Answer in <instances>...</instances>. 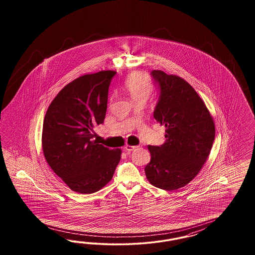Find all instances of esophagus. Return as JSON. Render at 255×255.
<instances>
[{"instance_id":"1","label":"esophagus","mask_w":255,"mask_h":255,"mask_svg":"<svg viewBox=\"0 0 255 255\" xmlns=\"http://www.w3.org/2000/svg\"><path fill=\"white\" fill-rule=\"evenodd\" d=\"M124 148H125L127 151H132V150H134L135 148H137V147H135V146H130V145H126Z\"/></svg>"}]
</instances>
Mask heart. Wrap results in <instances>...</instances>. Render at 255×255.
<instances>
[{
  "instance_id": "b5f03b06",
  "label": "heart",
  "mask_w": 255,
  "mask_h": 255,
  "mask_svg": "<svg viewBox=\"0 0 255 255\" xmlns=\"http://www.w3.org/2000/svg\"><path fill=\"white\" fill-rule=\"evenodd\" d=\"M123 89L134 103L146 102L153 92V84L146 73L137 72L125 79Z\"/></svg>"
}]
</instances>
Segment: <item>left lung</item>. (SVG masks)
<instances>
[{"mask_svg": "<svg viewBox=\"0 0 255 255\" xmlns=\"http://www.w3.org/2000/svg\"><path fill=\"white\" fill-rule=\"evenodd\" d=\"M160 96L153 117L164 125L165 142L147 146L145 173L150 184L165 191L187 185L197 176L215 138V124L198 93L183 78L153 70Z\"/></svg>", "mask_w": 255, "mask_h": 255, "instance_id": "8db88e82", "label": "left lung"}]
</instances>
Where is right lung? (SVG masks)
<instances>
[{
  "label": "right lung",
  "mask_w": 255,
  "mask_h": 255,
  "mask_svg": "<svg viewBox=\"0 0 255 255\" xmlns=\"http://www.w3.org/2000/svg\"><path fill=\"white\" fill-rule=\"evenodd\" d=\"M116 71L88 74L70 82L46 110L42 147L46 162L70 189L93 193L107 185L122 149L97 144L93 127L104 124L108 89Z\"/></svg>",
  "instance_id": "1"
}]
</instances>
